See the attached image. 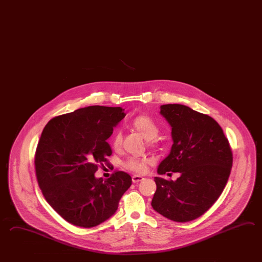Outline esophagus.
<instances>
[{"mask_svg":"<svg viewBox=\"0 0 262 262\" xmlns=\"http://www.w3.org/2000/svg\"><path fill=\"white\" fill-rule=\"evenodd\" d=\"M143 179H144V177H141V176H136L135 174V176L133 177V182L134 183H138V182L142 181Z\"/></svg>","mask_w":262,"mask_h":262,"instance_id":"1","label":"esophagus"}]
</instances>
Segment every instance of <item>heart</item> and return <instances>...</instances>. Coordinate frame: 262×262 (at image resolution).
Returning a JSON list of instances; mask_svg holds the SVG:
<instances>
[{
    "instance_id": "b5f03b06",
    "label": "heart",
    "mask_w": 262,
    "mask_h": 262,
    "mask_svg": "<svg viewBox=\"0 0 262 262\" xmlns=\"http://www.w3.org/2000/svg\"><path fill=\"white\" fill-rule=\"evenodd\" d=\"M130 126L138 132L144 138L148 141L150 145H157L160 142L158 134L160 133V126L153 118L147 115H139L133 118L129 122ZM122 142V134L120 130H117L113 134L112 145L115 149H118ZM151 163L148 158H136L129 157L124 161L123 165L129 171L143 173L146 171L147 165Z\"/></svg>"
}]
</instances>
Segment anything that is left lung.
I'll return each instance as SVG.
<instances>
[{
	"instance_id": "1",
	"label": "left lung",
	"mask_w": 262,
	"mask_h": 262,
	"mask_svg": "<svg viewBox=\"0 0 262 262\" xmlns=\"http://www.w3.org/2000/svg\"><path fill=\"white\" fill-rule=\"evenodd\" d=\"M160 114L171 125L173 144L160 162L159 174L179 172L176 181L155 177L151 205L177 222L200 217L219 199L232 167V152L214 118L183 104H164Z\"/></svg>"
}]
</instances>
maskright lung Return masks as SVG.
<instances>
[{
	"label": "right lung",
	"instance_id": "1",
	"mask_svg": "<svg viewBox=\"0 0 262 262\" xmlns=\"http://www.w3.org/2000/svg\"><path fill=\"white\" fill-rule=\"evenodd\" d=\"M121 107L93 105L52 118L35 153L38 185L49 205L71 224L92 228L111 217L132 177L122 171L96 178L98 163L108 161L106 140L125 118Z\"/></svg>",
	"mask_w": 262,
	"mask_h": 262
}]
</instances>
